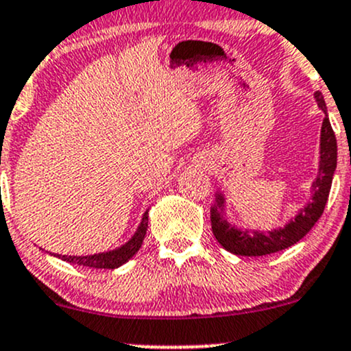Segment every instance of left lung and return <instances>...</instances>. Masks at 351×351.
Returning a JSON list of instances; mask_svg holds the SVG:
<instances>
[{
  "label": "left lung",
  "instance_id": "obj_1",
  "mask_svg": "<svg viewBox=\"0 0 351 351\" xmlns=\"http://www.w3.org/2000/svg\"><path fill=\"white\" fill-rule=\"evenodd\" d=\"M315 99H317L318 106L325 113V119H323L322 136H319L318 175L313 184H311V191H313L311 202L305 208H302L295 219L287 223L283 228L273 230V232H256V230L241 232L240 228H234L223 218L221 213L223 206H225V196L217 193V205L211 208V230H213L218 243L233 255L263 256L269 255V253L282 252V250L302 240L322 217L326 202H328L333 173L335 168H337V138H335L328 114H326V105L323 95L317 91Z\"/></svg>",
  "mask_w": 351,
  "mask_h": 351
}]
</instances>
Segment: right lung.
<instances>
[{"label": "right lung", "mask_w": 351, "mask_h": 351, "mask_svg": "<svg viewBox=\"0 0 351 351\" xmlns=\"http://www.w3.org/2000/svg\"><path fill=\"white\" fill-rule=\"evenodd\" d=\"M146 230H148V210L145 211L143 218H141L140 226H138L136 233L133 234L132 240L126 241L125 245L119 246L117 250H111V252L105 253H96V255H88V256H71V255H55L61 258L63 261L68 263L80 265V267H88V268H118L121 265H125L130 258H133L134 253L141 248L145 240Z\"/></svg>", "instance_id": "add662e5"}]
</instances>
